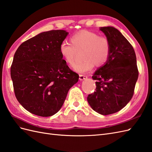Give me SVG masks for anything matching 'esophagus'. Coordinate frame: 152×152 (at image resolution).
Masks as SVG:
<instances>
[{"instance_id": "1", "label": "esophagus", "mask_w": 152, "mask_h": 152, "mask_svg": "<svg viewBox=\"0 0 152 152\" xmlns=\"http://www.w3.org/2000/svg\"><path fill=\"white\" fill-rule=\"evenodd\" d=\"M87 76L84 75H79V80H83L86 79H87Z\"/></svg>"}]
</instances>
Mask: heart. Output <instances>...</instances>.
Returning <instances> with one entry per match:
<instances>
[{
  "label": "heart",
  "mask_w": 152,
  "mask_h": 152,
  "mask_svg": "<svg viewBox=\"0 0 152 152\" xmlns=\"http://www.w3.org/2000/svg\"><path fill=\"white\" fill-rule=\"evenodd\" d=\"M70 43L63 42L60 44L59 52L66 63L73 66L82 52L84 60L73 68L79 73H85L93 69L95 64L102 66L107 61L110 52L109 39L105 36L91 31H82L73 34Z\"/></svg>",
  "instance_id": "obj_1"
}]
</instances>
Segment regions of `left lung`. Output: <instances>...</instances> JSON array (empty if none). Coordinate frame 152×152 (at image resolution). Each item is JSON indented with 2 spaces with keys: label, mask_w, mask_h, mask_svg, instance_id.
<instances>
[{
  "label": "left lung",
  "mask_w": 152,
  "mask_h": 152,
  "mask_svg": "<svg viewBox=\"0 0 152 152\" xmlns=\"http://www.w3.org/2000/svg\"><path fill=\"white\" fill-rule=\"evenodd\" d=\"M110 43L109 59L92 76L96 91L88 95L91 108L102 115L118 112L132 98L138 79L136 53L128 40L113 27H100Z\"/></svg>",
  "instance_id": "left-lung-1"
}]
</instances>
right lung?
Wrapping results in <instances>:
<instances>
[{
    "label": "right lung",
    "mask_w": 152,
    "mask_h": 152,
    "mask_svg": "<svg viewBox=\"0 0 152 152\" xmlns=\"http://www.w3.org/2000/svg\"><path fill=\"white\" fill-rule=\"evenodd\" d=\"M68 32L52 30L22 43L11 66L16 99L35 115L48 117L59 111L79 75L66 64L59 52Z\"/></svg>",
    "instance_id": "1"
}]
</instances>
